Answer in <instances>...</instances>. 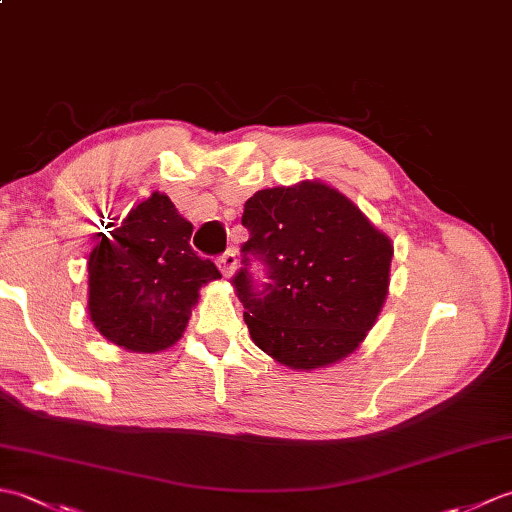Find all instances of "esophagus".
Wrapping results in <instances>:
<instances>
[{
  "mask_svg": "<svg viewBox=\"0 0 512 512\" xmlns=\"http://www.w3.org/2000/svg\"><path fill=\"white\" fill-rule=\"evenodd\" d=\"M217 268H220V273L224 279H231L235 275V268H237V255L235 250H226V253L217 259Z\"/></svg>",
  "mask_w": 512,
  "mask_h": 512,
  "instance_id": "1",
  "label": "esophagus"
}]
</instances>
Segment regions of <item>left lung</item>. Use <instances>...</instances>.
<instances>
[{"label":"left lung","mask_w":512,"mask_h":512,"mask_svg":"<svg viewBox=\"0 0 512 512\" xmlns=\"http://www.w3.org/2000/svg\"><path fill=\"white\" fill-rule=\"evenodd\" d=\"M242 246L268 268L262 290L242 268L233 288L250 339L297 372L341 363L374 328L389 295L394 242L345 193L321 180L257 191Z\"/></svg>","instance_id":"8db88e82"}]
</instances>
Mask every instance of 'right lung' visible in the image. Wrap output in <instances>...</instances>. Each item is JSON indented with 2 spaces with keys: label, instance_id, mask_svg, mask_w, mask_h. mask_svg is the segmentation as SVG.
<instances>
[{
  "label": "right lung",
  "instance_id": "right-lung-1",
  "mask_svg": "<svg viewBox=\"0 0 512 512\" xmlns=\"http://www.w3.org/2000/svg\"><path fill=\"white\" fill-rule=\"evenodd\" d=\"M193 224L167 193L154 191L134 206L88 259V314L107 341L136 354L176 345L200 288L220 279L211 259L189 246Z\"/></svg>",
  "mask_w": 512,
  "mask_h": 512
}]
</instances>
